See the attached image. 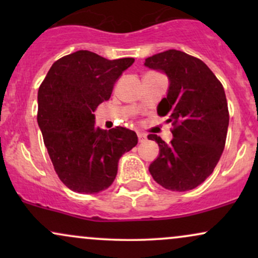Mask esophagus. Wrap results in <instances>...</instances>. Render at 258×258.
Wrapping results in <instances>:
<instances>
[{
    "instance_id": "esophagus-1",
    "label": "esophagus",
    "mask_w": 258,
    "mask_h": 258,
    "mask_svg": "<svg viewBox=\"0 0 258 258\" xmlns=\"http://www.w3.org/2000/svg\"><path fill=\"white\" fill-rule=\"evenodd\" d=\"M146 139H147V136L144 135V133H138L139 143H143V142H146Z\"/></svg>"
}]
</instances>
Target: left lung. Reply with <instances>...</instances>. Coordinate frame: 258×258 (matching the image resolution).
Masks as SVG:
<instances>
[{
  "label": "left lung",
  "instance_id": "obj_1",
  "mask_svg": "<svg viewBox=\"0 0 258 258\" xmlns=\"http://www.w3.org/2000/svg\"><path fill=\"white\" fill-rule=\"evenodd\" d=\"M144 64L170 79L158 114L173 126L168 144L153 133L148 136L160 148L149 172L168 190H190L214 172L226 146L229 111L224 88L203 60L184 52L168 49Z\"/></svg>",
  "mask_w": 258,
  "mask_h": 258
}]
</instances>
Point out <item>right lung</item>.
Returning a JSON list of instances; mask_svg holds the SVG:
<instances>
[{"label":"right lung","mask_w":258,"mask_h":258,"mask_svg":"<svg viewBox=\"0 0 258 258\" xmlns=\"http://www.w3.org/2000/svg\"><path fill=\"white\" fill-rule=\"evenodd\" d=\"M133 61L78 51L54 61L40 85L38 126L54 171L73 191L96 194L109 188L121 155L137 146L135 131L121 126L104 131L94 125L93 115Z\"/></svg>","instance_id":"obj_1"}]
</instances>
